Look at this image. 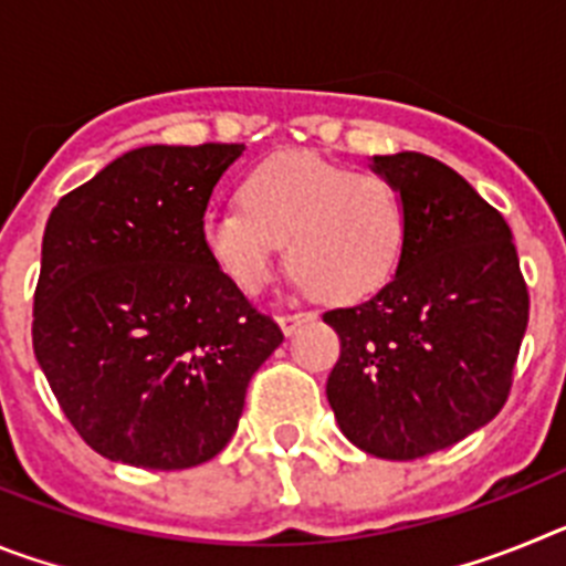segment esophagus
Returning a JSON list of instances; mask_svg holds the SVG:
<instances>
[{"label": "esophagus", "instance_id": "34e87169", "mask_svg": "<svg viewBox=\"0 0 566 566\" xmlns=\"http://www.w3.org/2000/svg\"><path fill=\"white\" fill-rule=\"evenodd\" d=\"M314 317H317L314 312H292V314H280L277 323H280V328H283V332L294 334V328L303 326V323H308V319H314Z\"/></svg>", "mask_w": 566, "mask_h": 566}]
</instances>
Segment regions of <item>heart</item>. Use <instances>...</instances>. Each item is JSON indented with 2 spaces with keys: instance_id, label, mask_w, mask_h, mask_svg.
I'll list each match as a JSON object with an SVG mask.
<instances>
[{
  "instance_id": "b5f03b06",
  "label": "heart",
  "mask_w": 566,
  "mask_h": 566,
  "mask_svg": "<svg viewBox=\"0 0 566 566\" xmlns=\"http://www.w3.org/2000/svg\"><path fill=\"white\" fill-rule=\"evenodd\" d=\"M201 238L240 292L266 286L286 243L300 286L328 300H359L397 272L408 207L385 175L354 172L312 153H280L243 178L240 203L203 214Z\"/></svg>"
}]
</instances>
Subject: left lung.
Segmentation results:
<instances>
[{
    "instance_id": "1",
    "label": "left lung",
    "mask_w": 566,
    "mask_h": 566,
    "mask_svg": "<svg viewBox=\"0 0 566 566\" xmlns=\"http://www.w3.org/2000/svg\"><path fill=\"white\" fill-rule=\"evenodd\" d=\"M408 207L391 283L323 314L339 337L326 394L359 451L408 462L451 448L507 402L530 317L513 232L462 175L422 153L374 155Z\"/></svg>"
}]
</instances>
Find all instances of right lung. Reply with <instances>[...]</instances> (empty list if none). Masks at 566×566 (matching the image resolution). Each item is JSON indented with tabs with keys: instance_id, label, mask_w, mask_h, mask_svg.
<instances>
[{
	"instance_id": "obj_1",
	"label": "right lung",
	"mask_w": 566,
	"mask_h": 566,
	"mask_svg": "<svg viewBox=\"0 0 566 566\" xmlns=\"http://www.w3.org/2000/svg\"><path fill=\"white\" fill-rule=\"evenodd\" d=\"M240 153L138 147L50 212L33 352L64 417L104 459L184 470L218 457L249 379L283 343L201 238L214 184Z\"/></svg>"
}]
</instances>
